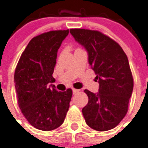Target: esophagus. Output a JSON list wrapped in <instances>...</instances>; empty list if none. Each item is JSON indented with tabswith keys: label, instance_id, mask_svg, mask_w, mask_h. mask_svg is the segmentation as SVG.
Here are the masks:
<instances>
[{
	"label": "esophagus",
	"instance_id": "obj_1",
	"mask_svg": "<svg viewBox=\"0 0 148 148\" xmlns=\"http://www.w3.org/2000/svg\"><path fill=\"white\" fill-rule=\"evenodd\" d=\"M79 92V90H77V89H75V88H73V93L74 94H76V93Z\"/></svg>",
	"mask_w": 148,
	"mask_h": 148
}]
</instances>
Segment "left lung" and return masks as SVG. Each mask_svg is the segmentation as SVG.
I'll use <instances>...</instances> for the list:
<instances>
[{
	"label": "left lung",
	"mask_w": 148,
	"mask_h": 148,
	"mask_svg": "<svg viewBox=\"0 0 148 148\" xmlns=\"http://www.w3.org/2000/svg\"><path fill=\"white\" fill-rule=\"evenodd\" d=\"M85 47L88 61L99 83L97 94L84 90L88 104L82 109L88 126L97 131L114 128L125 117L132 95L134 79L128 59L115 40L98 31L70 29Z\"/></svg>",
	"instance_id": "obj_1"
}]
</instances>
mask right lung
<instances>
[{
  "label": "right lung",
  "instance_id": "add662e5",
  "mask_svg": "<svg viewBox=\"0 0 148 148\" xmlns=\"http://www.w3.org/2000/svg\"><path fill=\"white\" fill-rule=\"evenodd\" d=\"M68 30L51 31L33 38L17 63L14 83L17 102L27 121L49 131L63 124L70 107L72 90L58 91L52 74L57 53Z\"/></svg>",
  "mask_w": 148,
  "mask_h": 148
}]
</instances>
